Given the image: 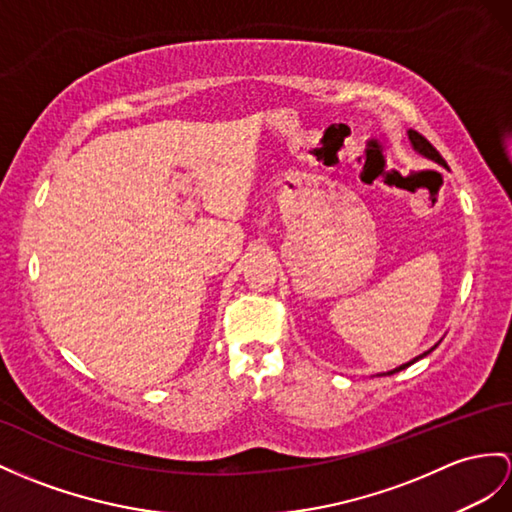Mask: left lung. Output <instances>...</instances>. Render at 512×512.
I'll use <instances>...</instances> for the list:
<instances>
[{"label":"left lung","instance_id":"8db88e82","mask_svg":"<svg viewBox=\"0 0 512 512\" xmlns=\"http://www.w3.org/2000/svg\"><path fill=\"white\" fill-rule=\"evenodd\" d=\"M408 139H410V143H413V147L417 149V152L419 154H423V156H426V158H430V160H436V162H439V165H443V167H447L445 165V160H443V156L439 154V152H436V147L426 139V136H421L419 132H415V130H410L408 132ZM428 354V352H426ZM426 354H421V356H417L415 360H410V363H406V365H402V367H397L395 371H389V376H391V373H397V371H402V369H406L408 365H413V363H417V360L419 358H423V356H426Z\"/></svg>","mask_w":512,"mask_h":512}]
</instances>
